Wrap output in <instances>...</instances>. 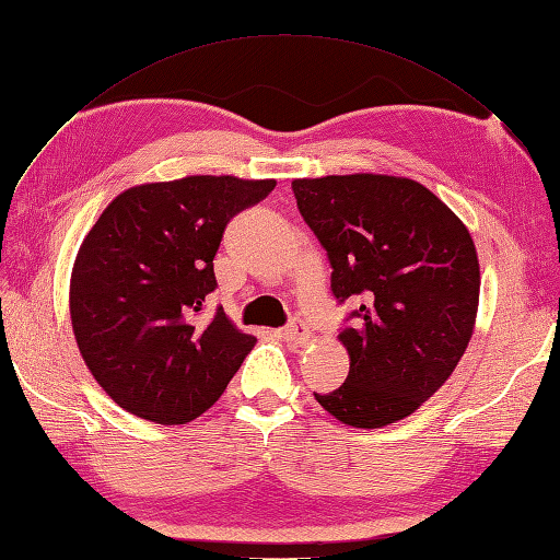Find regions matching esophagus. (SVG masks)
Returning <instances> with one entry per match:
<instances>
[{"label": "esophagus", "mask_w": 560, "mask_h": 560, "mask_svg": "<svg viewBox=\"0 0 560 560\" xmlns=\"http://www.w3.org/2000/svg\"><path fill=\"white\" fill-rule=\"evenodd\" d=\"M281 338L289 340V342H295V346H300V342H307L310 328L305 326V322L293 319L289 326L281 328Z\"/></svg>", "instance_id": "obj_1"}]
</instances>
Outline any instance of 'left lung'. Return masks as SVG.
<instances>
[{
  "instance_id": "left-lung-1",
  "label": "left lung",
  "mask_w": 560,
  "mask_h": 560,
  "mask_svg": "<svg viewBox=\"0 0 560 560\" xmlns=\"http://www.w3.org/2000/svg\"><path fill=\"white\" fill-rule=\"evenodd\" d=\"M303 220L331 262L350 374L314 399L354 428L407 419L452 376L472 336L480 265L466 224L423 184L390 175L293 179Z\"/></svg>"
}]
</instances>
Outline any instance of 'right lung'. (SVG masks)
I'll return each instance as SVG.
<instances>
[{"label": "right lung", "mask_w": 560, "mask_h": 560, "mask_svg": "<svg viewBox=\"0 0 560 560\" xmlns=\"http://www.w3.org/2000/svg\"><path fill=\"white\" fill-rule=\"evenodd\" d=\"M275 179L194 175L132 186L84 236L70 275V322L106 395L143 421L208 411L255 346L222 307L206 317L229 220Z\"/></svg>", "instance_id": "obj_1"}]
</instances>
